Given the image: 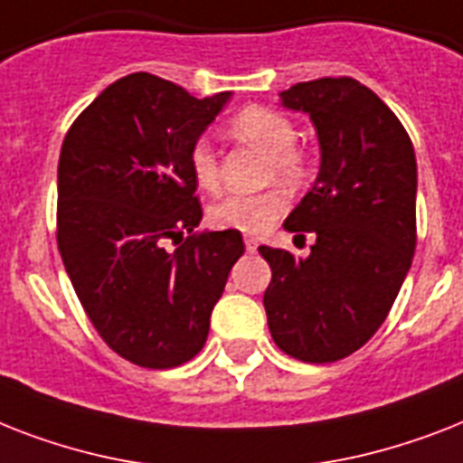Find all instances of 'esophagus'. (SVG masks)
<instances>
[{
  "label": "esophagus",
  "mask_w": 463,
  "mask_h": 463,
  "mask_svg": "<svg viewBox=\"0 0 463 463\" xmlns=\"http://www.w3.org/2000/svg\"><path fill=\"white\" fill-rule=\"evenodd\" d=\"M257 245H260V242H257V238H252V235H245L247 252H254V250H257Z\"/></svg>",
  "instance_id": "obj_1"
}]
</instances>
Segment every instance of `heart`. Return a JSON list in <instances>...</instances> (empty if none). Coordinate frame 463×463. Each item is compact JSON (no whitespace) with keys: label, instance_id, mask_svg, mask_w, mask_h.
I'll return each instance as SVG.
<instances>
[{"label":"heart","instance_id":"obj_1","mask_svg":"<svg viewBox=\"0 0 463 463\" xmlns=\"http://www.w3.org/2000/svg\"><path fill=\"white\" fill-rule=\"evenodd\" d=\"M232 137L267 151L276 175L286 184H300L309 175V156L296 144V125L283 112L264 105H247L231 119ZM189 170L202 189L213 192L221 180L216 146L206 137L196 139L189 148ZM286 194L281 189H264L257 194H228L209 211V221L221 231H240L260 235L274 225L286 211Z\"/></svg>","mask_w":463,"mask_h":463}]
</instances>
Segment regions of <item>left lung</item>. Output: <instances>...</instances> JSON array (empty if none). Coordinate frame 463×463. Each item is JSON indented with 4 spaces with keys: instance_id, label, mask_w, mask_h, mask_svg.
I'll list each match as a JSON object with an SVG mask.
<instances>
[{
    "instance_id": "1",
    "label": "left lung",
    "mask_w": 463,
    "mask_h": 463,
    "mask_svg": "<svg viewBox=\"0 0 463 463\" xmlns=\"http://www.w3.org/2000/svg\"><path fill=\"white\" fill-rule=\"evenodd\" d=\"M307 112L322 163L283 228L309 257L261 245L271 267L269 331L303 363H334L365 345L387 319L416 252V154L394 112L351 76L315 79L281 93Z\"/></svg>"
}]
</instances>
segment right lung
<instances>
[{"label":"right lung","instance_id":"add662e5","mask_svg":"<svg viewBox=\"0 0 463 463\" xmlns=\"http://www.w3.org/2000/svg\"><path fill=\"white\" fill-rule=\"evenodd\" d=\"M228 100H199L139 71L110 83L61 144V261L100 338L134 365L167 370L202 351L245 252L240 231H196L202 203L189 170V148Z\"/></svg>","mask_w":463,"mask_h":463}]
</instances>
